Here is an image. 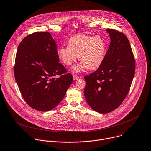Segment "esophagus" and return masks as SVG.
<instances>
[{
    "label": "esophagus",
    "mask_w": 151,
    "mask_h": 151,
    "mask_svg": "<svg viewBox=\"0 0 151 151\" xmlns=\"http://www.w3.org/2000/svg\"><path fill=\"white\" fill-rule=\"evenodd\" d=\"M73 79H74V80H77V79H78L79 78H80L81 77H80V76H76V75H73Z\"/></svg>",
    "instance_id": "34e87169"
}]
</instances>
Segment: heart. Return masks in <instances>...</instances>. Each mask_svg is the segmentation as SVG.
Here are the masks:
<instances>
[{
  "instance_id": "1",
  "label": "heart",
  "mask_w": 151,
  "mask_h": 151,
  "mask_svg": "<svg viewBox=\"0 0 151 151\" xmlns=\"http://www.w3.org/2000/svg\"><path fill=\"white\" fill-rule=\"evenodd\" d=\"M106 49V42L102 37L77 34L69 39L67 47H61L58 49L57 55L67 66L71 65L78 56L81 62L72 69L79 73L86 68L90 70L98 69L103 62Z\"/></svg>"
}]
</instances>
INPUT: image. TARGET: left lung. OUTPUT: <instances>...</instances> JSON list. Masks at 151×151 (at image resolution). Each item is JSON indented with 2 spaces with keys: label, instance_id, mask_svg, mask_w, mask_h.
<instances>
[{
  "label": "left lung",
  "instance_id": "left-lung-1",
  "mask_svg": "<svg viewBox=\"0 0 151 151\" xmlns=\"http://www.w3.org/2000/svg\"><path fill=\"white\" fill-rule=\"evenodd\" d=\"M106 31L111 42L103 62L96 71L84 77L86 101L92 109L102 114L120 106L135 73V60L126 36L115 29Z\"/></svg>",
  "mask_w": 151,
  "mask_h": 151
}]
</instances>
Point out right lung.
<instances>
[{
    "mask_svg": "<svg viewBox=\"0 0 151 151\" xmlns=\"http://www.w3.org/2000/svg\"><path fill=\"white\" fill-rule=\"evenodd\" d=\"M59 63L55 40L49 32H36L19 44L15 58L14 74L20 92L31 108L47 111L63 99L73 82ZM60 75L57 78L54 76Z\"/></svg>",
    "mask_w": 151,
    "mask_h": 151,
    "instance_id": "add662e5",
    "label": "right lung"
}]
</instances>
